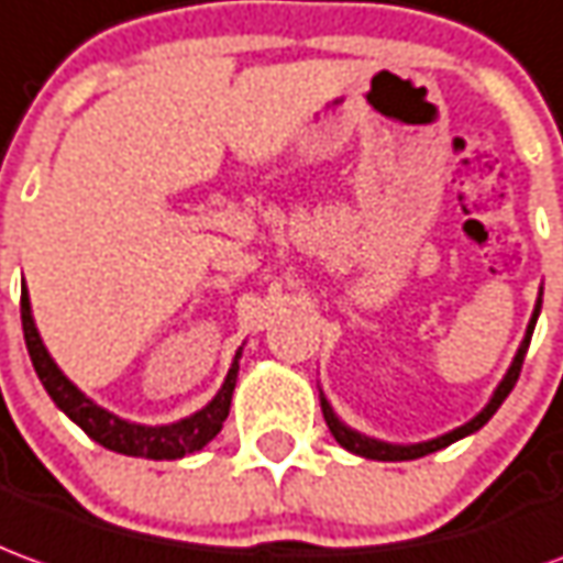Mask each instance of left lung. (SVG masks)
<instances>
[{
  "label": "left lung",
  "mask_w": 563,
  "mask_h": 563,
  "mask_svg": "<svg viewBox=\"0 0 563 563\" xmlns=\"http://www.w3.org/2000/svg\"><path fill=\"white\" fill-rule=\"evenodd\" d=\"M540 308H542V298L537 301V308H533V317H530V325H528V332H525V341H521V347H518V353H515L512 365H509V372H506V377L500 380V387L494 390L490 402H487L485 408H482V411H478V415L470 420V423H463V427L445 432V435H439V439L420 442V445H387V442H377V439H368V435H363V432L344 427V423L338 420L335 411H332V405L325 402V399H320L322 418H325V423H329V430H332V435H335L338 445L347 448V451H353V454H360V457H368V460H418V457H427V454H432V451H442V448H448L451 442H457V439H463V435H470V432L482 430L487 420L494 418V411L500 408L503 399L512 393L515 380H518V375H521L525 353H528V347H530V335H533V325H537Z\"/></svg>",
  "instance_id": "1"
}]
</instances>
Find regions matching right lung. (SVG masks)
<instances>
[{"label":"right lung","instance_id":"right-lung-1","mask_svg":"<svg viewBox=\"0 0 563 563\" xmlns=\"http://www.w3.org/2000/svg\"><path fill=\"white\" fill-rule=\"evenodd\" d=\"M21 322H23V338H26V350H30V360L42 387L48 390L54 405L60 408L66 418L78 423L81 430L88 432L93 442H100L109 451L118 454H128V457H145V460H179L186 454H195L200 448L207 445L210 439H216V432L222 430V423L228 418V408H231V393L238 384V368H241V350L234 356V363L228 368L225 384L222 390L216 393L213 402L207 408H200L198 415H191L186 420H176L167 427H143V423H131V420L115 418L112 411H106L100 405L88 399L85 393L78 390L69 377L63 375L57 363L48 356V350L38 338L35 329L33 313H30V295L26 286L21 292Z\"/></svg>","mask_w":563,"mask_h":563}]
</instances>
